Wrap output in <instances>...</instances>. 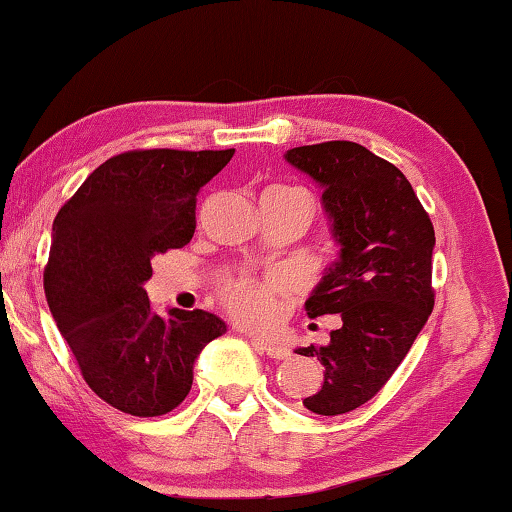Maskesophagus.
I'll list each match as a JSON object with an SVG mask.
<instances>
[{
  "mask_svg": "<svg viewBox=\"0 0 512 512\" xmlns=\"http://www.w3.org/2000/svg\"><path fill=\"white\" fill-rule=\"evenodd\" d=\"M253 343L257 345L259 350H262L266 357H271V359H289V350L284 348V345H280V343H273V341H259V339H253Z\"/></svg>",
  "mask_w": 512,
  "mask_h": 512,
  "instance_id": "34e87169",
  "label": "esophagus"
}]
</instances>
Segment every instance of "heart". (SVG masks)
Masks as SVG:
<instances>
[{"label": "heart", "instance_id": "b5f03b06", "mask_svg": "<svg viewBox=\"0 0 512 512\" xmlns=\"http://www.w3.org/2000/svg\"><path fill=\"white\" fill-rule=\"evenodd\" d=\"M264 196H298L305 198L311 207V198L305 189L298 187H287V185H273L268 187ZM287 289V282L282 277H275V280L268 282H255L248 280V277H241V280L230 282L225 287V305L235 314L237 318L244 320L248 325H268L273 323L275 311H277V296Z\"/></svg>", "mask_w": 512, "mask_h": 512}]
</instances>
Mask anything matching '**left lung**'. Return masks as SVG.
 <instances>
[{
  "instance_id": "left-lung-1",
  "label": "left lung",
  "mask_w": 512,
  "mask_h": 512,
  "mask_svg": "<svg viewBox=\"0 0 512 512\" xmlns=\"http://www.w3.org/2000/svg\"><path fill=\"white\" fill-rule=\"evenodd\" d=\"M291 167L323 189L339 259L305 302L307 316L339 314L327 345L298 348L323 363V386L302 400L311 413L341 415L372 400L409 354L433 309L436 235L395 164L354 142L296 146Z\"/></svg>"
}]
</instances>
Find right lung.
Returning <instances> with one entry per match:
<instances>
[{"mask_svg":"<svg viewBox=\"0 0 512 512\" xmlns=\"http://www.w3.org/2000/svg\"><path fill=\"white\" fill-rule=\"evenodd\" d=\"M228 151H128L94 169L56 214L45 293L83 379L115 409L153 418L192 391L194 363L225 323L194 309H153L151 262L196 230V196Z\"/></svg>","mask_w":512,"mask_h":512,"instance_id":"obj_1","label":"right lung"}]
</instances>
